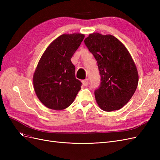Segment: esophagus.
I'll list each match as a JSON object with an SVG mask.
<instances>
[{
    "label": "esophagus",
    "instance_id": "obj_1",
    "mask_svg": "<svg viewBox=\"0 0 160 160\" xmlns=\"http://www.w3.org/2000/svg\"><path fill=\"white\" fill-rule=\"evenodd\" d=\"M82 83H83V85L84 86H88L89 85V80L88 79L83 80V81H82Z\"/></svg>",
    "mask_w": 160,
    "mask_h": 160
}]
</instances>
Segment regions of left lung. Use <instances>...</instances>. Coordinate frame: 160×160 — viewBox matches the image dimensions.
<instances>
[{"label": "left lung", "mask_w": 160, "mask_h": 160, "mask_svg": "<svg viewBox=\"0 0 160 160\" xmlns=\"http://www.w3.org/2000/svg\"><path fill=\"white\" fill-rule=\"evenodd\" d=\"M85 44L98 62L101 84L95 91L99 107L105 111L119 110L128 103L139 81L136 65L123 43L111 35L89 34Z\"/></svg>", "instance_id": "1"}]
</instances>
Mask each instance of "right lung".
I'll return each instance as SVG.
<instances>
[{
    "mask_svg": "<svg viewBox=\"0 0 160 160\" xmlns=\"http://www.w3.org/2000/svg\"><path fill=\"white\" fill-rule=\"evenodd\" d=\"M85 35L63 34L47 47L33 74V86L41 102L47 108L62 110L73 102L81 89L71 59Z\"/></svg>",
    "mask_w": 160,
    "mask_h": 160,
    "instance_id": "right-lung-1",
    "label": "right lung"
}]
</instances>
